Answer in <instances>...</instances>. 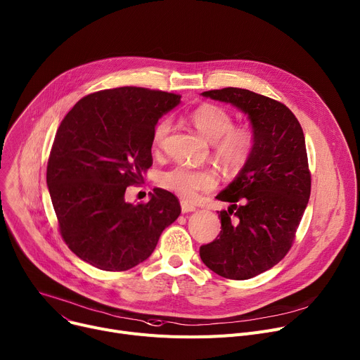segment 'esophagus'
Returning <instances> with one entry per match:
<instances>
[{
	"label": "esophagus",
	"instance_id": "1",
	"mask_svg": "<svg viewBox=\"0 0 360 360\" xmlns=\"http://www.w3.org/2000/svg\"><path fill=\"white\" fill-rule=\"evenodd\" d=\"M181 210H182V212H193V211H195V205L189 204L188 201H181Z\"/></svg>",
	"mask_w": 360,
	"mask_h": 360
}]
</instances>
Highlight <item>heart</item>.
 Wrapping results in <instances>:
<instances>
[{"mask_svg": "<svg viewBox=\"0 0 360 360\" xmlns=\"http://www.w3.org/2000/svg\"><path fill=\"white\" fill-rule=\"evenodd\" d=\"M191 120L195 129L214 145V155L217 160L229 169L240 167L250 156L255 141L252 131L245 127H233V117L224 108L204 104L191 114ZM169 130V120H160L155 126L152 133L155 150L162 149ZM159 184L171 193L191 200L201 191L212 189L217 185V178L210 169H195V167L178 165L162 172Z\"/></svg>", "mask_w": 360, "mask_h": 360, "instance_id": "b5f03b06", "label": "heart"}]
</instances>
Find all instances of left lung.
Returning <instances> with one entry per match:
<instances>
[{
    "instance_id": "obj_1",
    "label": "left lung",
    "mask_w": 360,
    "mask_h": 360,
    "mask_svg": "<svg viewBox=\"0 0 360 360\" xmlns=\"http://www.w3.org/2000/svg\"><path fill=\"white\" fill-rule=\"evenodd\" d=\"M231 104L252 124L253 149L243 169L217 195L221 231L200 248L201 260L229 279H249L281 262L292 246L311 194V174L301 124L279 101L242 88L202 92Z\"/></svg>"
}]
</instances>
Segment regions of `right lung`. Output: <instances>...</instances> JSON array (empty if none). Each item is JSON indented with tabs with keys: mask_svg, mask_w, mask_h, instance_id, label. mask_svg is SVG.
Wrapping results in <instances>:
<instances>
[{
	"mask_svg": "<svg viewBox=\"0 0 360 360\" xmlns=\"http://www.w3.org/2000/svg\"><path fill=\"white\" fill-rule=\"evenodd\" d=\"M181 95L122 86L86 95L56 131L46 181L68 248L89 265L127 271L146 260L181 214L178 198L155 188L146 204L124 200L153 163L152 133Z\"/></svg>",
	"mask_w": 360,
	"mask_h": 360,
	"instance_id": "1",
	"label": "right lung"
}]
</instances>
